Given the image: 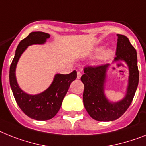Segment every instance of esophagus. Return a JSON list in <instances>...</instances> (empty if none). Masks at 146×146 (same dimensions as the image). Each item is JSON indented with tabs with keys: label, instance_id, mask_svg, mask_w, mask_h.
I'll return each instance as SVG.
<instances>
[{
	"label": "esophagus",
	"instance_id": "obj_1",
	"mask_svg": "<svg viewBox=\"0 0 146 146\" xmlns=\"http://www.w3.org/2000/svg\"><path fill=\"white\" fill-rule=\"evenodd\" d=\"M81 76H82V73L79 72V71H78V72H77V79H79L81 78Z\"/></svg>",
	"mask_w": 146,
	"mask_h": 146
}]
</instances>
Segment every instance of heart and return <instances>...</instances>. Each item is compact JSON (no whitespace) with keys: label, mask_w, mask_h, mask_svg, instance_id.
<instances>
[{"label":"heart","mask_w":146,"mask_h":146,"mask_svg":"<svg viewBox=\"0 0 146 146\" xmlns=\"http://www.w3.org/2000/svg\"><path fill=\"white\" fill-rule=\"evenodd\" d=\"M100 51V50H97V52H99ZM111 52L110 51V50H103L102 52H101V53H100V58L101 60H102V61H105V60H107L108 58L111 56Z\"/></svg>","instance_id":"1"}]
</instances>
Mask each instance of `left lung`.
Returning <instances> with one entry per match:
<instances>
[{"mask_svg":"<svg viewBox=\"0 0 146 146\" xmlns=\"http://www.w3.org/2000/svg\"><path fill=\"white\" fill-rule=\"evenodd\" d=\"M117 52L114 61L124 60L129 67L127 93L123 100L111 102L104 94V83L109 64L87 66L81 80L84 84L83 102L90 117L101 122L113 121L122 116L131 104L139 82L137 51L126 36L117 34Z\"/></svg>","mask_w":146,"mask_h":146,"instance_id":"1","label":"left lung"}]
</instances>
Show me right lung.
Segmentation results:
<instances>
[{"label":"right lung","mask_w":146,"mask_h":146,"mask_svg":"<svg viewBox=\"0 0 146 146\" xmlns=\"http://www.w3.org/2000/svg\"><path fill=\"white\" fill-rule=\"evenodd\" d=\"M50 36V34L44 32L30 33L19 43L9 69V83L17 104L27 116L36 120H48L56 116L71 82L77 77L76 70L67 75L56 74L51 85L37 95H29L21 90L15 78L18 59L28 46L44 44Z\"/></svg>","instance_id":"1"}]
</instances>
